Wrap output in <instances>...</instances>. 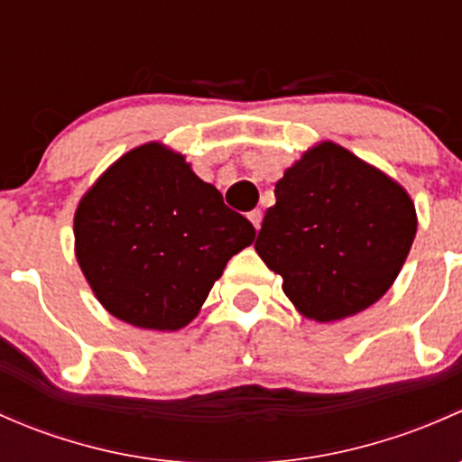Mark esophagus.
Returning <instances> with one entry per match:
<instances>
[{
  "label": "esophagus",
  "instance_id": "34e87169",
  "mask_svg": "<svg viewBox=\"0 0 462 462\" xmlns=\"http://www.w3.org/2000/svg\"><path fill=\"white\" fill-rule=\"evenodd\" d=\"M248 218H250V223H253L254 227H261V221H263V212H261V209H253V212H248Z\"/></svg>",
  "mask_w": 462,
  "mask_h": 462
}]
</instances>
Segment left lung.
Segmentation results:
<instances>
[{
	"label": "left lung",
	"instance_id": "obj_1",
	"mask_svg": "<svg viewBox=\"0 0 462 462\" xmlns=\"http://www.w3.org/2000/svg\"><path fill=\"white\" fill-rule=\"evenodd\" d=\"M274 199L254 248L306 318L344 319L389 291L418 226L398 183L324 143L286 170Z\"/></svg>",
	"mask_w": 462,
	"mask_h": 462
}]
</instances>
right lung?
<instances>
[{
    "instance_id": "1",
    "label": "right lung",
    "mask_w": 462,
    "mask_h": 462,
    "mask_svg": "<svg viewBox=\"0 0 462 462\" xmlns=\"http://www.w3.org/2000/svg\"><path fill=\"white\" fill-rule=\"evenodd\" d=\"M254 235L214 185L158 143L114 162L76 212L87 282L114 318L138 328L189 324L227 261Z\"/></svg>"
}]
</instances>
